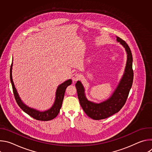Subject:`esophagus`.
Returning a JSON list of instances; mask_svg holds the SVG:
<instances>
[{"label":"esophagus","mask_w":152,"mask_h":152,"mask_svg":"<svg viewBox=\"0 0 152 152\" xmlns=\"http://www.w3.org/2000/svg\"><path fill=\"white\" fill-rule=\"evenodd\" d=\"M80 78V76L79 73H75L73 74V75H72V79L73 81H77Z\"/></svg>","instance_id":"esophagus-1"}]
</instances>
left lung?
<instances>
[{
  "label": "left lung",
  "instance_id": "1",
  "mask_svg": "<svg viewBox=\"0 0 152 152\" xmlns=\"http://www.w3.org/2000/svg\"><path fill=\"white\" fill-rule=\"evenodd\" d=\"M117 40L124 47L127 53V60L123 77L112 96L101 103H94L86 99L81 82L77 81L75 85L79 103L83 110L86 115L94 120L104 119L118 113L124 105L132 87L134 80L132 52L126 41L119 37H117Z\"/></svg>",
  "mask_w": 152,
  "mask_h": 152
}]
</instances>
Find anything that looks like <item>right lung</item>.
<instances>
[{"mask_svg":"<svg viewBox=\"0 0 152 152\" xmlns=\"http://www.w3.org/2000/svg\"><path fill=\"white\" fill-rule=\"evenodd\" d=\"M12 62L11 65V68H10V80L12 84V91H13L15 99L16 100L17 103L20 106L21 109L25 113L28 114L29 115H30L31 117H32V118L37 120L49 121L55 118L58 115L60 111L66 88L69 85L72 84V80L69 79L66 82H64L60 85H59L56 93V99L52 107L48 111H46L44 112H40L35 110L32 109V108H30L29 107L26 106L24 103H23L22 102H21L20 98L18 95L17 90L14 86V82L12 81Z\"/></svg>","mask_w":152,"mask_h":152,"instance_id":"obj_1","label":"right lung"}]
</instances>
